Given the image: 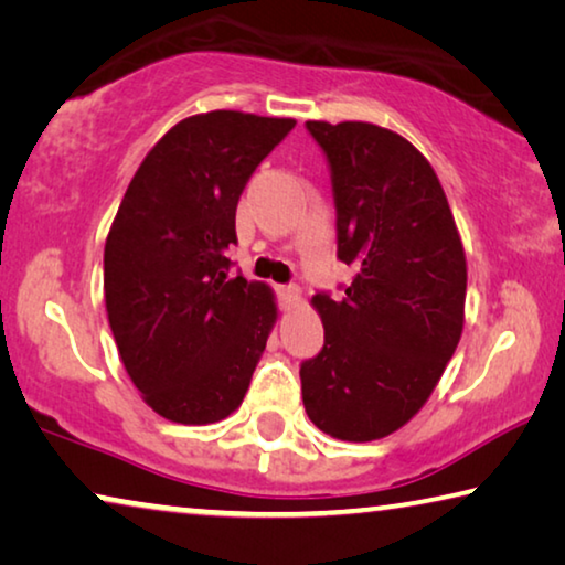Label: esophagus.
I'll return each mask as SVG.
<instances>
[{"label":"esophagus","instance_id":"34e87169","mask_svg":"<svg viewBox=\"0 0 565 565\" xmlns=\"http://www.w3.org/2000/svg\"><path fill=\"white\" fill-rule=\"evenodd\" d=\"M276 294H279V307L284 311H291V309L299 307V301H301V289H299V286H294V284L279 286V289H276Z\"/></svg>","mask_w":565,"mask_h":565}]
</instances>
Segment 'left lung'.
<instances>
[{
	"instance_id": "1",
	"label": "left lung",
	"mask_w": 565,
	"mask_h": 565,
	"mask_svg": "<svg viewBox=\"0 0 565 565\" xmlns=\"http://www.w3.org/2000/svg\"><path fill=\"white\" fill-rule=\"evenodd\" d=\"M307 130L327 158L344 297L319 291L324 347L301 362L311 423L337 440L399 429L433 395L462 334L468 268L445 191L425 156L372 122Z\"/></svg>"
}]
</instances>
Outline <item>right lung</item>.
Here are the masks:
<instances>
[{"label":"right lung","instance_id":"1","mask_svg":"<svg viewBox=\"0 0 565 565\" xmlns=\"http://www.w3.org/2000/svg\"><path fill=\"white\" fill-rule=\"evenodd\" d=\"M297 120L193 115L142 160L105 241V307L130 380L170 423L228 417L276 321L266 284L231 276L236 205Z\"/></svg>","mask_w":565,"mask_h":565}]
</instances>
